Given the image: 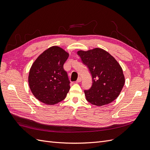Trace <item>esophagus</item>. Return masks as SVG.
Listing matches in <instances>:
<instances>
[{"instance_id":"34e87169","label":"esophagus","mask_w":150,"mask_h":150,"mask_svg":"<svg viewBox=\"0 0 150 150\" xmlns=\"http://www.w3.org/2000/svg\"><path fill=\"white\" fill-rule=\"evenodd\" d=\"M81 80H82V79H81V77H79V78H78V79H77V81H76V83H80L81 81Z\"/></svg>"}]
</instances>
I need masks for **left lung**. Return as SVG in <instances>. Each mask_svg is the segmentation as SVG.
I'll use <instances>...</instances> for the list:
<instances>
[{"mask_svg":"<svg viewBox=\"0 0 150 150\" xmlns=\"http://www.w3.org/2000/svg\"><path fill=\"white\" fill-rule=\"evenodd\" d=\"M78 54L92 76L91 87L84 90L86 100L96 106L112 102L118 97L125 82L119 63L110 53L100 48L79 51Z\"/></svg>","mask_w":150,"mask_h":150,"instance_id":"obj_1","label":"left lung"}]
</instances>
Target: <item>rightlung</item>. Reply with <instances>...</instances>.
Here are the masks:
<instances>
[{
  "label": "right lung",
  "mask_w": 150,
  "mask_h": 150,
  "mask_svg": "<svg viewBox=\"0 0 150 150\" xmlns=\"http://www.w3.org/2000/svg\"><path fill=\"white\" fill-rule=\"evenodd\" d=\"M69 57L64 49L52 46L44 51L32 65L29 88L34 96L44 104L64 100L70 89V81L63 66Z\"/></svg>",
  "instance_id": "add662e5"
}]
</instances>
